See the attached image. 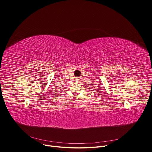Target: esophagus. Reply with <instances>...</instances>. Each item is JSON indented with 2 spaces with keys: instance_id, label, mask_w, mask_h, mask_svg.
<instances>
[{
  "instance_id": "34e87169",
  "label": "esophagus",
  "mask_w": 152,
  "mask_h": 152,
  "mask_svg": "<svg viewBox=\"0 0 152 152\" xmlns=\"http://www.w3.org/2000/svg\"><path fill=\"white\" fill-rule=\"evenodd\" d=\"M79 80H80V79H79V77H76V78H75V80L76 82H79Z\"/></svg>"
}]
</instances>
